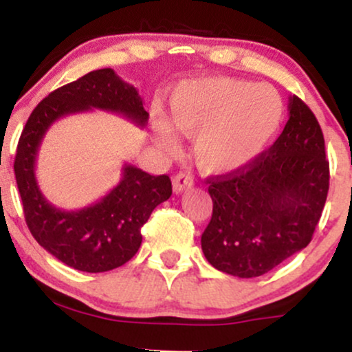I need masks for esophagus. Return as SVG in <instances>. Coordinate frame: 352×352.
Here are the masks:
<instances>
[{"instance_id":"esophagus-1","label":"esophagus","mask_w":352,"mask_h":352,"mask_svg":"<svg viewBox=\"0 0 352 352\" xmlns=\"http://www.w3.org/2000/svg\"><path fill=\"white\" fill-rule=\"evenodd\" d=\"M172 185H173V192H175V193H182L185 188L192 187V185H193V179L188 175V173L180 172V173H177L175 177H173Z\"/></svg>"}]
</instances>
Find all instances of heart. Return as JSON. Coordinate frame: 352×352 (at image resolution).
<instances>
[{
    "instance_id": "b5f03b06",
    "label": "heart",
    "mask_w": 352,
    "mask_h": 352,
    "mask_svg": "<svg viewBox=\"0 0 352 352\" xmlns=\"http://www.w3.org/2000/svg\"><path fill=\"white\" fill-rule=\"evenodd\" d=\"M283 116L280 94L266 84L205 78L185 80L173 91L168 123L182 135L193 137V159L201 172L230 175L268 147ZM170 128L159 119L155 137L165 151H175L177 139Z\"/></svg>"
}]
</instances>
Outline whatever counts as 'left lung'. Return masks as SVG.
Instances as JSON below:
<instances>
[{"label": "left lung", "instance_id": "8db88e82", "mask_svg": "<svg viewBox=\"0 0 352 352\" xmlns=\"http://www.w3.org/2000/svg\"><path fill=\"white\" fill-rule=\"evenodd\" d=\"M289 119L268 151L230 175L210 177L212 220L201 250L238 278L268 273L313 238L329 190L324 137L311 109L289 98Z\"/></svg>", "mask_w": 352, "mask_h": 352}]
</instances>
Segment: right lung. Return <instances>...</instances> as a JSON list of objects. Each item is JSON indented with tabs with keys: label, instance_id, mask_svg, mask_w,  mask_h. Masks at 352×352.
<instances>
[{
	"label": "right lung",
	"instance_id": "right-lung-1",
	"mask_svg": "<svg viewBox=\"0 0 352 352\" xmlns=\"http://www.w3.org/2000/svg\"><path fill=\"white\" fill-rule=\"evenodd\" d=\"M102 109L145 127L148 112L137 89L111 67L92 71L52 91L36 106L19 137L14 175L31 235L59 261L87 273H102L127 263L142 243L140 228L157 205L172 195L168 175L140 170L131 164L122 180L94 205L74 212L56 208L36 182V157L52 122L76 112Z\"/></svg>",
	"mask_w": 352,
	"mask_h": 352
}]
</instances>
